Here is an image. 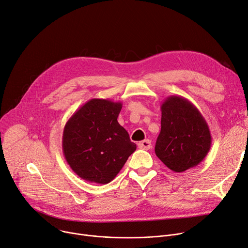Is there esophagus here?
Segmentation results:
<instances>
[{
    "instance_id": "esophagus-1",
    "label": "esophagus",
    "mask_w": 248,
    "mask_h": 248,
    "mask_svg": "<svg viewBox=\"0 0 248 248\" xmlns=\"http://www.w3.org/2000/svg\"><path fill=\"white\" fill-rule=\"evenodd\" d=\"M138 147L142 150H149L151 148V141L149 139L143 140L138 143Z\"/></svg>"
}]
</instances>
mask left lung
I'll return each mask as SVG.
<instances>
[{"mask_svg": "<svg viewBox=\"0 0 248 248\" xmlns=\"http://www.w3.org/2000/svg\"><path fill=\"white\" fill-rule=\"evenodd\" d=\"M161 132L157 157L176 173L198 166L212 146L208 125L199 109L186 98L172 95L161 105Z\"/></svg>", "mask_w": 248, "mask_h": 248, "instance_id": "left-lung-1", "label": "left lung"}]
</instances>
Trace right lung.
Listing matches in <instances>:
<instances>
[{
  "mask_svg": "<svg viewBox=\"0 0 248 248\" xmlns=\"http://www.w3.org/2000/svg\"><path fill=\"white\" fill-rule=\"evenodd\" d=\"M121 102L92 98L67 120L62 152L73 172L82 180L108 184L117 176L136 144L118 123Z\"/></svg>",
  "mask_w": 248,
  "mask_h": 248,
  "instance_id": "right-lung-1",
  "label": "right lung"
}]
</instances>
